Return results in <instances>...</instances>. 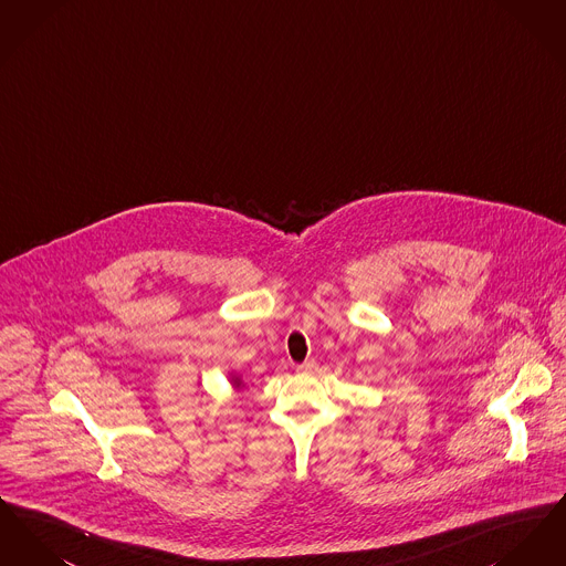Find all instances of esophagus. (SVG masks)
Listing matches in <instances>:
<instances>
[{
    "label": "esophagus",
    "instance_id": "1",
    "mask_svg": "<svg viewBox=\"0 0 566 566\" xmlns=\"http://www.w3.org/2000/svg\"><path fill=\"white\" fill-rule=\"evenodd\" d=\"M316 369H318V363H316L314 358H310V360L296 365V371H298V374H314Z\"/></svg>",
    "mask_w": 566,
    "mask_h": 566
}]
</instances>
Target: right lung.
Segmentation results:
<instances>
[{
    "mask_svg": "<svg viewBox=\"0 0 566 566\" xmlns=\"http://www.w3.org/2000/svg\"><path fill=\"white\" fill-rule=\"evenodd\" d=\"M229 379H231V386H233V388H235V390H242V388H243L242 377L233 376V374H231V377H229Z\"/></svg>",
    "mask_w": 566,
    "mask_h": 566,
    "instance_id": "add662e5",
    "label": "right lung"
}]
</instances>
